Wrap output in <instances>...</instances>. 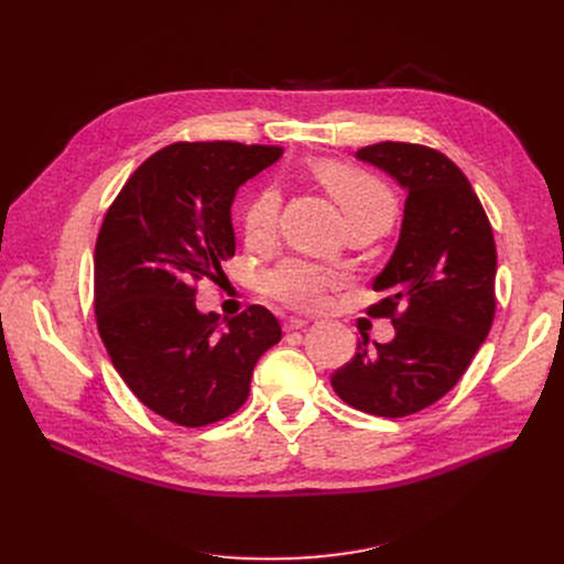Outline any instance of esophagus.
I'll use <instances>...</instances> for the list:
<instances>
[{
  "mask_svg": "<svg viewBox=\"0 0 564 564\" xmlns=\"http://www.w3.org/2000/svg\"><path fill=\"white\" fill-rule=\"evenodd\" d=\"M306 319H302V317H290V319H285L283 322V332L285 334H290V332H300V329H304L306 327Z\"/></svg>",
  "mask_w": 564,
  "mask_h": 564,
  "instance_id": "34e87169",
  "label": "esophagus"
}]
</instances>
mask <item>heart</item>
Here are the masks:
<instances>
[{
    "mask_svg": "<svg viewBox=\"0 0 564 564\" xmlns=\"http://www.w3.org/2000/svg\"><path fill=\"white\" fill-rule=\"evenodd\" d=\"M317 183L332 194L345 221H377L391 226L398 213L393 192L364 169L338 160H315L311 164ZM281 194L276 187H262L245 207V235L251 245H267L276 232ZM343 285V276L319 264L290 258L262 276V290L285 308L319 313L329 306L332 292Z\"/></svg>",
    "mask_w": 564,
    "mask_h": 564,
    "instance_id": "heart-1",
    "label": "heart"
}]
</instances>
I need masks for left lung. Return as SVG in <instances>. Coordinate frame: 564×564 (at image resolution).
<instances>
[{"label": "left lung", "instance_id": "1", "mask_svg": "<svg viewBox=\"0 0 564 564\" xmlns=\"http://www.w3.org/2000/svg\"><path fill=\"white\" fill-rule=\"evenodd\" d=\"M357 158L406 189L400 242L372 288L370 317H389L391 343H375L332 375L336 395L383 419H402L446 395L487 338L496 313V242L462 169L430 145L381 141Z\"/></svg>", "mask_w": 564, "mask_h": 564}]
</instances>
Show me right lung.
Here are the masks:
<instances>
[{"instance_id":"1","label":"right lung","mask_w":564,"mask_h":564,"mask_svg":"<svg viewBox=\"0 0 564 564\" xmlns=\"http://www.w3.org/2000/svg\"><path fill=\"white\" fill-rule=\"evenodd\" d=\"M281 145L175 141L148 158L102 219L94 260L98 334L128 389L158 416L203 427L249 398L260 354L281 340L258 304L219 327L196 311L198 281L235 256L230 205Z\"/></svg>"}]
</instances>
